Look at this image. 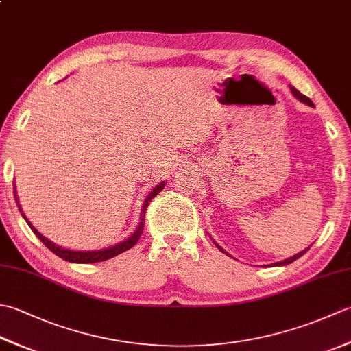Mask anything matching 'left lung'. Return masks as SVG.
Returning a JSON list of instances; mask_svg holds the SVG:
<instances>
[{
	"label": "left lung",
	"mask_w": 351,
	"mask_h": 351,
	"mask_svg": "<svg viewBox=\"0 0 351 351\" xmlns=\"http://www.w3.org/2000/svg\"><path fill=\"white\" fill-rule=\"evenodd\" d=\"M291 92H293L294 93V96H295V98L297 99H300V101H303L304 104H308V106H314V104H312V101L308 98V96H304V95H302L299 90H297V88L295 87H293V86H291ZM217 247H219V245H217ZM221 252H225V250H223L221 247H219ZM308 250V249H306ZM306 250H303V252H300V253H297V255H294L293 258H288V259H285V261H280V263H278V264H273V265H287V264H291V263H294V261L295 259H299L302 255H304V253H306ZM226 253V252H225Z\"/></svg>",
	"instance_id": "8db88e82"
}]
</instances>
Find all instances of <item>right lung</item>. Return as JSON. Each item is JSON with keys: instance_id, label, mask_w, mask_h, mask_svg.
Instances as JSON below:
<instances>
[{"instance_id": "right-lung-1", "label": "right lung", "mask_w": 351, "mask_h": 351, "mask_svg": "<svg viewBox=\"0 0 351 351\" xmlns=\"http://www.w3.org/2000/svg\"><path fill=\"white\" fill-rule=\"evenodd\" d=\"M162 189H164V182H161V184L158 185V187L154 189L151 193H149V196L145 199L143 210H141L140 225H138V228H137L136 232H134V234L128 238V240H125V241H122V243H119V244L113 245V247H110V249H106V250H96V252H73V250H66V249L58 247V245H56L54 243H51V241H49V240H47V238H45L43 235H40L39 232H37V230L32 226V223H29V221L27 220V217L24 215V213H22L21 206H19V205H18V206H19V211H21V214H22V217L25 219V221L28 223V226L32 228V230H33V232L36 234V237L39 238V240H40L45 245H47V247H48L52 253H56L57 256H60V258H62V259H64V261H69V263L92 264V263H101V261H107V259H110V258H114V256H117V255H121V253L126 252L128 249H131L132 245H136V243L138 241L140 235L143 234L146 208H147L149 202H151V200H152L156 195H158V193H160ZM14 199H16V204H18V197H16V195H14Z\"/></svg>"}]
</instances>
